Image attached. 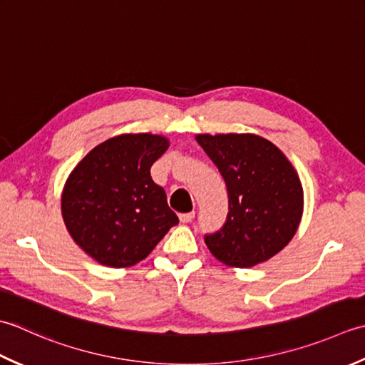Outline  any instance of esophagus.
<instances>
[{"mask_svg": "<svg viewBox=\"0 0 365 365\" xmlns=\"http://www.w3.org/2000/svg\"><path fill=\"white\" fill-rule=\"evenodd\" d=\"M195 217V212H185V214H180V220L182 222V224H189V222H192V219Z\"/></svg>", "mask_w": 365, "mask_h": 365, "instance_id": "esophagus-1", "label": "esophagus"}]
</instances>
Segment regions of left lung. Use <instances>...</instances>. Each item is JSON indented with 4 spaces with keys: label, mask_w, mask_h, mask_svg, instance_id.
Here are the masks:
<instances>
[{
    "label": "left lung",
    "mask_w": 365,
    "mask_h": 365,
    "mask_svg": "<svg viewBox=\"0 0 365 365\" xmlns=\"http://www.w3.org/2000/svg\"><path fill=\"white\" fill-rule=\"evenodd\" d=\"M198 145L219 168L228 190L225 225L205 242L230 267H252L293 240L304 211V190L292 162L254 133H198Z\"/></svg>",
    "instance_id": "1"
}]
</instances>
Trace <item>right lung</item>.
Returning <instances> with one entry per match:
<instances>
[{
  "label": "right lung",
  "instance_id": "right-lung-1",
  "mask_svg": "<svg viewBox=\"0 0 365 365\" xmlns=\"http://www.w3.org/2000/svg\"><path fill=\"white\" fill-rule=\"evenodd\" d=\"M168 146L163 135L121 133L93 148L71 172L61 193L64 225L98 263L137 264L180 222L150 172Z\"/></svg>",
  "mask_w": 365,
  "mask_h": 365
}]
</instances>
